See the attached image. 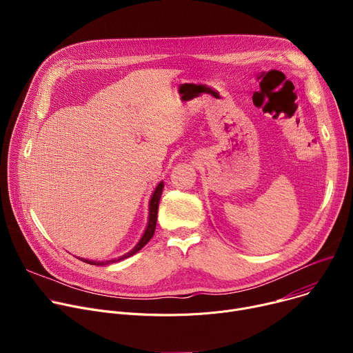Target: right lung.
I'll return each mask as SVG.
<instances>
[{"label":"right lung","mask_w":353,"mask_h":353,"mask_svg":"<svg viewBox=\"0 0 353 353\" xmlns=\"http://www.w3.org/2000/svg\"><path fill=\"white\" fill-rule=\"evenodd\" d=\"M162 190H163V181H161V183L157 185V188H155L152 196H150V199H149V216H148V225H146V228H145V232H143L142 237L139 239V241L137 243V245H135L132 250H130L127 254L120 256L119 259L109 260V261H92V260H86V259H81V260H82L83 263L90 264V265H108V264L119 263V261H121V260H124V259H128V257L134 256L135 253H138V251H139L150 239H152V236H154V233H155V229H157V218H158V208H159V201H161V196H162Z\"/></svg>","instance_id":"add662e5"}]
</instances>
